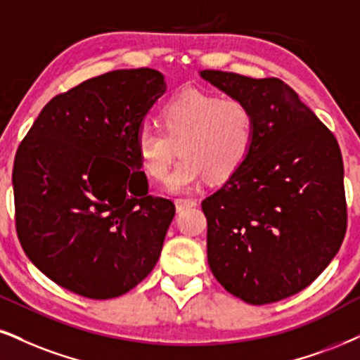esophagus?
<instances>
[{"label":"esophagus","mask_w":360,"mask_h":360,"mask_svg":"<svg viewBox=\"0 0 360 360\" xmlns=\"http://www.w3.org/2000/svg\"><path fill=\"white\" fill-rule=\"evenodd\" d=\"M175 207H176V212L180 214V212L187 210V208L197 207V200H193V198H176Z\"/></svg>","instance_id":"1"}]
</instances>
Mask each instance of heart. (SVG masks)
Listing matches in <instances>:
<instances>
[{
    "mask_svg": "<svg viewBox=\"0 0 360 360\" xmlns=\"http://www.w3.org/2000/svg\"><path fill=\"white\" fill-rule=\"evenodd\" d=\"M159 128L141 127L135 136L140 167L150 179L165 180L176 155L172 192H187L203 179L224 181L233 176L255 145L257 123L250 105L240 98L184 90L163 103Z\"/></svg>",
    "mask_w": 360,
    "mask_h": 360,
    "instance_id": "heart-1",
    "label": "heart"
}]
</instances>
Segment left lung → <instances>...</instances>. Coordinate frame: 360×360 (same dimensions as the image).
Segmentation results:
<instances>
[{
  "instance_id": "8db88e82",
  "label": "left lung",
  "mask_w": 360,
  "mask_h": 360,
  "mask_svg": "<svg viewBox=\"0 0 360 360\" xmlns=\"http://www.w3.org/2000/svg\"><path fill=\"white\" fill-rule=\"evenodd\" d=\"M200 77L250 105L257 123L250 158L202 202L208 265L243 302H278L316 281L342 245L339 143L282 79L217 70Z\"/></svg>"
}]
</instances>
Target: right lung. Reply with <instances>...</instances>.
Listing matches in <instances>:
<instances>
[{
  "mask_svg": "<svg viewBox=\"0 0 360 360\" xmlns=\"http://www.w3.org/2000/svg\"><path fill=\"white\" fill-rule=\"evenodd\" d=\"M165 91L152 68L90 78L48 101L18 146V238L60 287L113 299L158 262L175 205L146 195L135 136Z\"/></svg>",
  "mask_w": 360,
  "mask_h": 360,
  "instance_id": "obj_1",
  "label": "right lung"
}]
</instances>
